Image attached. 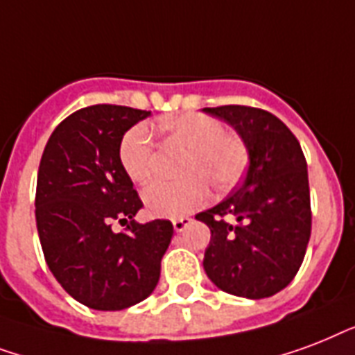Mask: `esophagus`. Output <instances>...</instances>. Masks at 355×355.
Returning a JSON list of instances; mask_svg holds the SVG:
<instances>
[{
	"instance_id": "esophagus-1",
	"label": "esophagus",
	"mask_w": 355,
	"mask_h": 355,
	"mask_svg": "<svg viewBox=\"0 0 355 355\" xmlns=\"http://www.w3.org/2000/svg\"><path fill=\"white\" fill-rule=\"evenodd\" d=\"M191 222H192L191 216H181V218H174V220H172V224H174L175 232L181 233L183 230H187V227H189V224H191Z\"/></svg>"
}]
</instances>
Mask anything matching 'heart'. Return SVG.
Masks as SVG:
<instances>
[{
  "mask_svg": "<svg viewBox=\"0 0 355 355\" xmlns=\"http://www.w3.org/2000/svg\"><path fill=\"white\" fill-rule=\"evenodd\" d=\"M159 129L170 144L185 150L180 181H155L142 194L148 211L155 216L175 218L191 213L207 200V183L215 191H227L243 178L248 166V146L239 135L227 133L224 123L207 114L187 112L164 118ZM120 163L129 180L144 185L155 172V146L146 125L137 123L120 142Z\"/></svg>",
  "mask_w": 355,
  "mask_h": 355,
  "instance_id": "1",
  "label": "heart"
}]
</instances>
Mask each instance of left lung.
Here are the masks:
<instances>
[{
    "instance_id": "left-lung-1",
    "label": "left lung",
    "mask_w": 355,
    "mask_h": 355,
    "mask_svg": "<svg viewBox=\"0 0 355 355\" xmlns=\"http://www.w3.org/2000/svg\"><path fill=\"white\" fill-rule=\"evenodd\" d=\"M203 111L237 129L250 153L243 183L196 215L211 230L203 268L230 295L268 298L293 282L311 235L306 157L293 131L272 112L248 105Z\"/></svg>"
}]
</instances>
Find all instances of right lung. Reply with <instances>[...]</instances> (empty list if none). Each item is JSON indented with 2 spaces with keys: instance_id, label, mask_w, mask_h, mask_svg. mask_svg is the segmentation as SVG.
<instances>
[{
  "instance_id": "1",
  "label": "right lung",
  "mask_w": 355,
  "mask_h": 355,
  "mask_svg": "<svg viewBox=\"0 0 355 355\" xmlns=\"http://www.w3.org/2000/svg\"><path fill=\"white\" fill-rule=\"evenodd\" d=\"M150 116L100 103L55 128L38 166L35 216L44 257L68 295L98 311H120L152 295L174 226L139 224L142 200L120 163V142ZM112 220L126 230L116 234Z\"/></svg>"
}]
</instances>
